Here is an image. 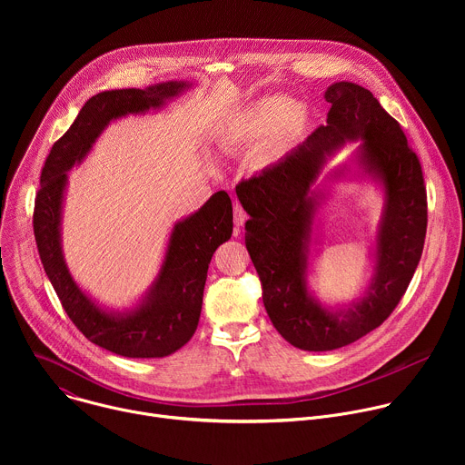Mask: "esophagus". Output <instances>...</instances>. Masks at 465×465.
Instances as JSON below:
<instances>
[{
	"label": "esophagus",
	"instance_id": "1",
	"mask_svg": "<svg viewBox=\"0 0 465 465\" xmlns=\"http://www.w3.org/2000/svg\"><path fill=\"white\" fill-rule=\"evenodd\" d=\"M233 223L237 228H241L244 223H246V212L242 210L241 204H233Z\"/></svg>",
	"mask_w": 465,
	"mask_h": 465
}]
</instances>
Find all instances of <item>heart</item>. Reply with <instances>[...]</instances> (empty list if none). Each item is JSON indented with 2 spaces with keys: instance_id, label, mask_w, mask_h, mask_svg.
I'll use <instances>...</instances> for the list:
<instances>
[{
  "instance_id": "obj_1",
  "label": "heart",
  "mask_w": 465,
  "mask_h": 465,
  "mask_svg": "<svg viewBox=\"0 0 465 465\" xmlns=\"http://www.w3.org/2000/svg\"><path fill=\"white\" fill-rule=\"evenodd\" d=\"M303 123L305 112L300 110V104L291 97L276 95L250 106L242 114L241 128L252 140L271 134V145L282 147L298 134Z\"/></svg>"
}]
</instances>
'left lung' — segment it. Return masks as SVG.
Instances as JSON below:
<instances>
[{
  "label": "left lung",
  "instance_id": "8db88e82",
  "mask_svg": "<svg viewBox=\"0 0 465 465\" xmlns=\"http://www.w3.org/2000/svg\"><path fill=\"white\" fill-rule=\"evenodd\" d=\"M327 124L291 154L239 182V201L250 219L244 242L257 271L262 303L280 335L305 351L348 346L379 327L401 302L421 259L427 233V189L418 154L373 94L353 83L325 92ZM362 137L363 161L383 180L385 217L378 240V274L357 306L329 313L306 294V242L312 203L306 196L324 156L348 139Z\"/></svg>",
  "mask_w": 465,
  "mask_h": 465
}]
</instances>
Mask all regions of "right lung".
Masks as SVG:
<instances>
[{"instance_id": "right-lung-1", "label": "right lung", "mask_w": 465, "mask_h": 465, "mask_svg": "<svg viewBox=\"0 0 465 465\" xmlns=\"http://www.w3.org/2000/svg\"><path fill=\"white\" fill-rule=\"evenodd\" d=\"M183 86V83H162L145 90L128 88L94 95L65 134L53 143L40 174L33 230L44 271L81 333L121 357H165L194 335L212 255L232 237V201L226 191H219L194 215L178 223L171 233L162 274L147 302L128 316H112L83 294L62 259L58 224L65 171L83 160L110 119L160 106Z\"/></svg>"}]
</instances>
